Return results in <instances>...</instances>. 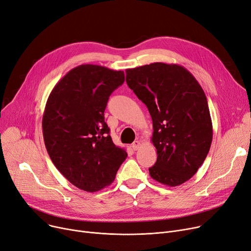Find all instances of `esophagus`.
I'll use <instances>...</instances> for the list:
<instances>
[{"label": "esophagus", "instance_id": "obj_1", "mask_svg": "<svg viewBox=\"0 0 251 251\" xmlns=\"http://www.w3.org/2000/svg\"><path fill=\"white\" fill-rule=\"evenodd\" d=\"M140 141L139 140H135L133 143H132V149L134 150V151H137L139 148H140Z\"/></svg>", "mask_w": 251, "mask_h": 251}]
</instances>
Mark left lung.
<instances>
[{
	"instance_id": "1",
	"label": "left lung",
	"mask_w": 251,
	"mask_h": 251,
	"mask_svg": "<svg viewBox=\"0 0 251 251\" xmlns=\"http://www.w3.org/2000/svg\"><path fill=\"white\" fill-rule=\"evenodd\" d=\"M126 82L151 116L157 159L151 177L175 187L203 164L213 140V124L203 89L183 66L151 63L126 70Z\"/></svg>"
}]
</instances>
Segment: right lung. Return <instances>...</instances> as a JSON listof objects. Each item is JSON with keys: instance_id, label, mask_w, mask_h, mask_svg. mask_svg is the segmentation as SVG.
Here are the masks:
<instances>
[{"instance_id": "obj_1", "label": "right lung", "mask_w": 251, "mask_h": 251, "mask_svg": "<svg viewBox=\"0 0 251 251\" xmlns=\"http://www.w3.org/2000/svg\"><path fill=\"white\" fill-rule=\"evenodd\" d=\"M123 71L83 64L70 70L50 91L43 116L46 149L61 174L74 186L96 192L114 181L127 157L116 147L103 112Z\"/></svg>"}]
</instances>
